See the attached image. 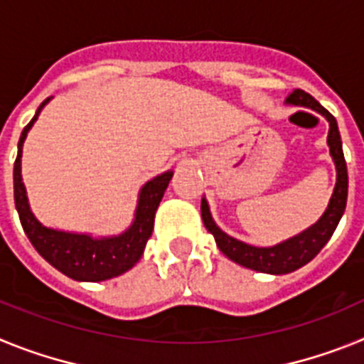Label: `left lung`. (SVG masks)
Returning a JSON list of instances; mask_svg holds the SVG:
<instances>
[{
    "label": "left lung",
    "instance_id": "8db88e82",
    "mask_svg": "<svg viewBox=\"0 0 364 364\" xmlns=\"http://www.w3.org/2000/svg\"><path fill=\"white\" fill-rule=\"evenodd\" d=\"M286 104L311 109V111L319 112L321 117L326 118L328 124H330L326 142L328 147H330V156H332L333 164H336L337 180L332 197H330V202H328V208L321 215L319 220L311 224L308 230L301 231L299 235H294V237L282 240V242L275 244V246L260 247L246 244L242 240H237L233 237H230L228 233H224L215 224L213 217H211L210 204H208L205 197H202L200 204L204 226L215 237V242H217L218 250L228 259L237 262V264L244 266V268L255 269V272L260 273H272V275H284V273H291L295 269L302 268L304 264H308L323 250L324 244L333 235L341 217L345 213L346 198H348V171H346L343 142H341L339 127H337L336 118L314 96L301 91V89H295L286 98Z\"/></svg>",
    "mask_w": 364,
    "mask_h": 364
}]
</instances>
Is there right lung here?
<instances>
[{"instance_id": "1", "label": "right lung", "mask_w": 364, "mask_h": 364, "mask_svg": "<svg viewBox=\"0 0 364 364\" xmlns=\"http://www.w3.org/2000/svg\"><path fill=\"white\" fill-rule=\"evenodd\" d=\"M50 98L38 107L36 114L28 122L18 142V156L14 162V202L21 226L36 252L67 277L80 282H100L118 277L122 273L129 272L144 255L147 240L153 233L154 213L159 210L169 180L173 178V171L169 169L142 186L138 193L134 218L124 233L92 237L89 233H74L43 226L28 205L27 189L21 178V154L27 133Z\"/></svg>"}]
</instances>
